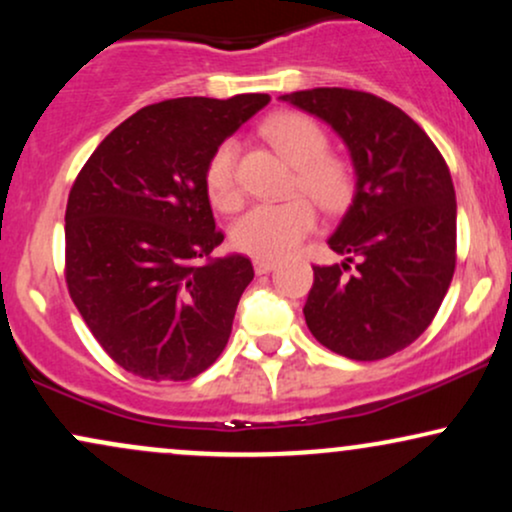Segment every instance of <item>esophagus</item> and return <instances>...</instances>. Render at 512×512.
Here are the masks:
<instances>
[{"instance_id":"34e87169","label":"esophagus","mask_w":512,"mask_h":512,"mask_svg":"<svg viewBox=\"0 0 512 512\" xmlns=\"http://www.w3.org/2000/svg\"><path fill=\"white\" fill-rule=\"evenodd\" d=\"M252 264H255V272L257 274H269L276 267L274 260H255Z\"/></svg>"}]
</instances>
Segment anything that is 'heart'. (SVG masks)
<instances>
[{"label": "heart", "mask_w": 512, "mask_h": 512, "mask_svg": "<svg viewBox=\"0 0 512 512\" xmlns=\"http://www.w3.org/2000/svg\"><path fill=\"white\" fill-rule=\"evenodd\" d=\"M262 137L296 168L291 192L308 195L327 214L342 211L354 197V170L344 158L330 154L325 127L303 113H276L262 122ZM238 144L226 139L209 156L204 187L209 202L219 211H236L243 192L236 173ZM315 209L308 199L296 197L284 204H260L240 216L231 231L233 248L257 260H274L296 248L313 231Z\"/></svg>", "instance_id": "1"}]
</instances>
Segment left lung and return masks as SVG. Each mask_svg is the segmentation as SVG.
Here are the masks:
<instances>
[{
	"label": "left lung",
	"mask_w": 512,
	"mask_h": 512,
	"mask_svg": "<svg viewBox=\"0 0 512 512\" xmlns=\"http://www.w3.org/2000/svg\"><path fill=\"white\" fill-rule=\"evenodd\" d=\"M342 137L356 192L330 248L346 257L313 267L303 315L322 346L378 361L409 346L436 317L455 274L457 202L445 158L397 105L351 88L281 96ZM355 272L346 275L350 262Z\"/></svg>",
	"instance_id": "left-lung-1"
}]
</instances>
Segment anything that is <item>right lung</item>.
<instances>
[{
  "mask_svg": "<svg viewBox=\"0 0 512 512\" xmlns=\"http://www.w3.org/2000/svg\"><path fill=\"white\" fill-rule=\"evenodd\" d=\"M267 93L170 98L127 117L76 175L64 214L69 296L117 366L190 380L231 337L252 262L211 260L216 228L204 168Z\"/></svg>",
  "mask_w": 512,
  "mask_h": 512,
  "instance_id": "1",
  "label": "right lung"
}]
</instances>
